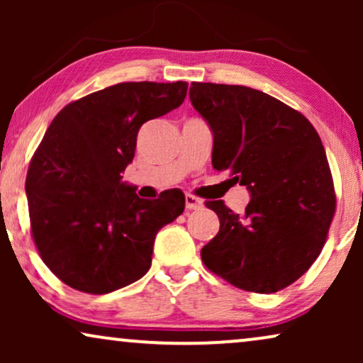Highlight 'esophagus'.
<instances>
[{"label": "esophagus", "mask_w": 363, "mask_h": 363, "mask_svg": "<svg viewBox=\"0 0 363 363\" xmlns=\"http://www.w3.org/2000/svg\"><path fill=\"white\" fill-rule=\"evenodd\" d=\"M185 205H186V210H200V208L203 206V201L200 200V198H196L195 195H186Z\"/></svg>", "instance_id": "1"}]
</instances>
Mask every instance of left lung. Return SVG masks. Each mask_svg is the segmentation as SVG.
<instances>
[{
  "mask_svg": "<svg viewBox=\"0 0 363 363\" xmlns=\"http://www.w3.org/2000/svg\"><path fill=\"white\" fill-rule=\"evenodd\" d=\"M190 101L211 127L213 168L251 193L242 215L221 200L205 201L220 231L201 259L240 289H284L320 255L335 215L319 133L296 108L246 86L191 82Z\"/></svg>",
  "mask_w": 363,
  "mask_h": 363,
  "instance_id": "8db88e82",
  "label": "left lung"
}]
</instances>
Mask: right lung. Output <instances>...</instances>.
Wrapping results in <instances>:
<instances>
[{
  "label": "right lung",
  "mask_w": 363,
  "mask_h": 363,
  "mask_svg": "<svg viewBox=\"0 0 363 363\" xmlns=\"http://www.w3.org/2000/svg\"><path fill=\"white\" fill-rule=\"evenodd\" d=\"M188 84L121 82L67 104L28 168L31 236L64 284L107 294L147 274L153 241L185 210V195L138 198L121 173L147 121L180 107Z\"/></svg>",
  "instance_id": "obj_1"
}]
</instances>
